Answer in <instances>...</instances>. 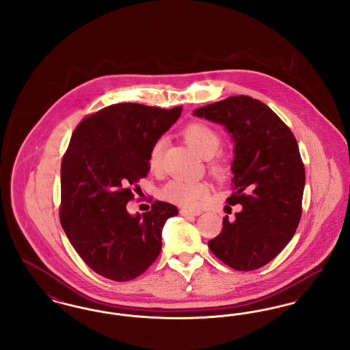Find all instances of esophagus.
I'll return each instance as SVG.
<instances>
[{
  "label": "esophagus",
  "instance_id": "esophagus-1",
  "mask_svg": "<svg viewBox=\"0 0 350 350\" xmlns=\"http://www.w3.org/2000/svg\"><path fill=\"white\" fill-rule=\"evenodd\" d=\"M180 213H181L183 217H198V215H200V210H186V208H183Z\"/></svg>",
  "mask_w": 350,
  "mask_h": 350
}]
</instances>
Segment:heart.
Returning <instances> with one entry per match:
<instances>
[{"instance_id":"heart-1","label":"heart","mask_w":350,"mask_h":350,"mask_svg":"<svg viewBox=\"0 0 350 350\" xmlns=\"http://www.w3.org/2000/svg\"><path fill=\"white\" fill-rule=\"evenodd\" d=\"M186 142L207 159V164L215 173H220L226 167V153L219 148L223 143L220 133L203 122H194L183 129ZM165 137H157L148 150V165L152 172L157 173L163 167V154L165 150ZM210 193V185L203 180L174 177L161 187V197L178 206L196 208Z\"/></svg>"}]
</instances>
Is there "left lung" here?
Wrapping results in <instances>:
<instances>
[{"instance_id": "8db88e82", "label": "left lung", "mask_w": 350, "mask_h": 350, "mask_svg": "<svg viewBox=\"0 0 350 350\" xmlns=\"http://www.w3.org/2000/svg\"><path fill=\"white\" fill-rule=\"evenodd\" d=\"M232 133V189L227 203L241 204L234 220L223 217L221 232L208 248L240 271L264 267L277 257L298 228L304 164L298 142L269 106L250 96H233L194 110Z\"/></svg>"}]
</instances>
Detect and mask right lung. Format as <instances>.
<instances>
[{
	"label": "right lung",
	"mask_w": 350,
	"mask_h": 350,
	"mask_svg": "<svg viewBox=\"0 0 350 350\" xmlns=\"http://www.w3.org/2000/svg\"><path fill=\"white\" fill-rule=\"evenodd\" d=\"M181 111L116 103L83 118L72 133L62 161L60 223L83 262L105 278L131 281L161 252L163 227L177 207L154 200L133 217L126 206L150 172V144Z\"/></svg>",
	"instance_id": "add662e5"
}]
</instances>
